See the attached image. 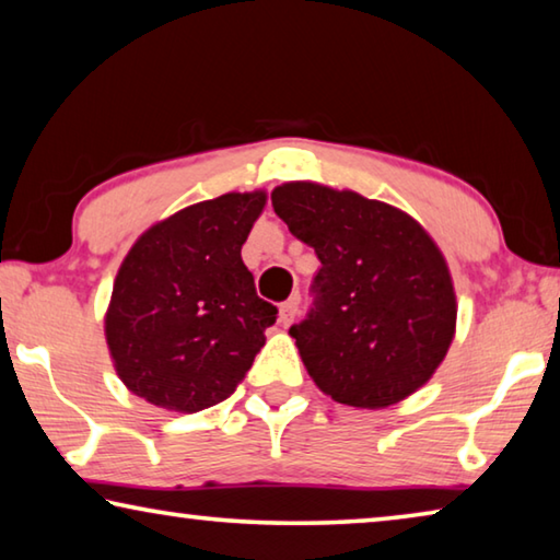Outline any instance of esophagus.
Returning <instances> with one entry per match:
<instances>
[{"instance_id":"34e87169","label":"esophagus","mask_w":560,"mask_h":560,"mask_svg":"<svg viewBox=\"0 0 560 560\" xmlns=\"http://www.w3.org/2000/svg\"><path fill=\"white\" fill-rule=\"evenodd\" d=\"M299 303H301L299 293H293V296H291L289 301L281 303V308H279L281 326H291V324H293V318H296V314H299Z\"/></svg>"}]
</instances>
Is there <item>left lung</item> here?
<instances>
[{"instance_id":"1","label":"left lung","mask_w":560,"mask_h":560,"mask_svg":"<svg viewBox=\"0 0 560 560\" xmlns=\"http://www.w3.org/2000/svg\"><path fill=\"white\" fill-rule=\"evenodd\" d=\"M271 205L314 246V306L291 326L308 375L336 402L387 407L430 381L457 324L438 244L405 214L350 189L287 183Z\"/></svg>"}]
</instances>
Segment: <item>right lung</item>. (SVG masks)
<instances>
[{
  "label": "right lung",
  "instance_id": "right-lung-1",
  "mask_svg": "<svg viewBox=\"0 0 560 560\" xmlns=\"http://www.w3.org/2000/svg\"><path fill=\"white\" fill-rule=\"evenodd\" d=\"M267 205L230 192L158 222L122 259L106 314V340L130 393L175 412L230 397L277 324L257 296L242 244Z\"/></svg>",
  "mask_w": 560,
  "mask_h": 560
}]
</instances>
